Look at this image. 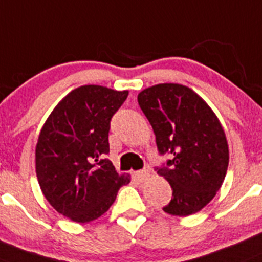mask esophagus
Returning <instances> with one entry per match:
<instances>
[{
	"label": "esophagus",
	"mask_w": 262,
	"mask_h": 262,
	"mask_svg": "<svg viewBox=\"0 0 262 262\" xmlns=\"http://www.w3.org/2000/svg\"><path fill=\"white\" fill-rule=\"evenodd\" d=\"M149 175H150V172H149V170H146V168H144V170H140V171H136V172H135V176L140 181H143V180H145V179H148Z\"/></svg>",
	"instance_id": "1"
}]
</instances>
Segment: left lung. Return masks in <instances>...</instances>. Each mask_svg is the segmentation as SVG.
<instances>
[{
	"label": "left lung",
	"instance_id": "obj_1",
	"mask_svg": "<svg viewBox=\"0 0 262 262\" xmlns=\"http://www.w3.org/2000/svg\"><path fill=\"white\" fill-rule=\"evenodd\" d=\"M138 101L153 127L159 154L171 156L156 168L172 188V198L163 211L173 216L198 212L216 195L228 170V141L220 121L184 84L148 87Z\"/></svg>",
	"mask_w": 262,
	"mask_h": 262
}]
</instances>
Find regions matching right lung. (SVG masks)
Here are the masks:
<instances>
[{
  "label": "right lung",
  "instance_id": "1",
  "mask_svg": "<svg viewBox=\"0 0 262 262\" xmlns=\"http://www.w3.org/2000/svg\"><path fill=\"white\" fill-rule=\"evenodd\" d=\"M128 91L86 84L71 91L45 122L36 146V173L45 198L74 223L109 210L129 175H118L109 153L113 114Z\"/></svg>",
  "mask_w": 262,
  "mask_h": 262
}]
</instances>
